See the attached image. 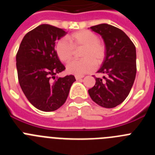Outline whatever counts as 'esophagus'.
Segmentation results:
<instances>
[{
    "mask_svg": "<svg viewBox=\"0 0 155 155\" xmlns=\"http://www.w3.org/2000/svg\"><path fill=\"white\" fill-rule=\"evenodd\" d=\"M83 78H84V76H78V75H76V76H75V78H76L77 81L81 80V79H82Z\"/></svg>",
    "mask_w": 155,
    "mask_h": 155,
    "instance_id": "1",
    "label": "esophagus"
}]
</instances>
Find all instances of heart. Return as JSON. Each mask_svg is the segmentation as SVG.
Masks as SVG:
<instances>
[{
  "mask_svg": "<svg viewBox=\"0 0 155 155\" xmlns=\"http://www.w3.org/2000/svg\"><path fill=\"white\" fill-rule=\"evenodd\" d=\"M68 39H60L55 46L56 53L62 62L68 63L73 58L74 49L84 47L81 60L71 61L67 66V71L72 74L81 76L94 71L106 57V46L98 40V36L89 30L75 31L68 36Z\"/></svg>",
  "mask_w": 155,
  "mask_h": 155,
  "instance_id": "heart-1",
  "label": "heart"
}]
</instances>
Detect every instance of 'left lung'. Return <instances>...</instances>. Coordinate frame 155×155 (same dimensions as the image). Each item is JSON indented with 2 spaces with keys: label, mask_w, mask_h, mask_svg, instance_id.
<instances>
[{
  "label": "left lung",
  "mask_w": 155,
  "mask_h": 155,
  "mask_svg": "<svg viewBox=\"0 0 155 155\" xmlns=\"http://www.w3.org/2000/svg\"><path fill=\"white\" fill-rule=\"evenodd\" d=\"M102 35L106 46V57L98 71L103 78H95V84L88 90L91 99L104 108H114L124 102L136 78V47L120 28L108 24L91 26Z\"/></svg>",
  "instance_id": "1"
}]
</instances>
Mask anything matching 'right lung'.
Segmentation results:
<instances>
[{
    "instance_id": "obj_1",
    "label": "right lung",
    "mask_w": 155,
    "mask_h": 155,
    "mask_svg": "<svg viewBox=\"0 0 155 155\" xmlns=\"http://www.w3.org/2000/svg\"><path fill=\"white\" fill-rule=\"evenodd\" d=\"M64 29L40 25L25 35L16 54L19 84L31 105L44 112L62 106L75 78H56L65 70L55 50L56 41L66 35Z\"/></svg>"
}]
</instances>
